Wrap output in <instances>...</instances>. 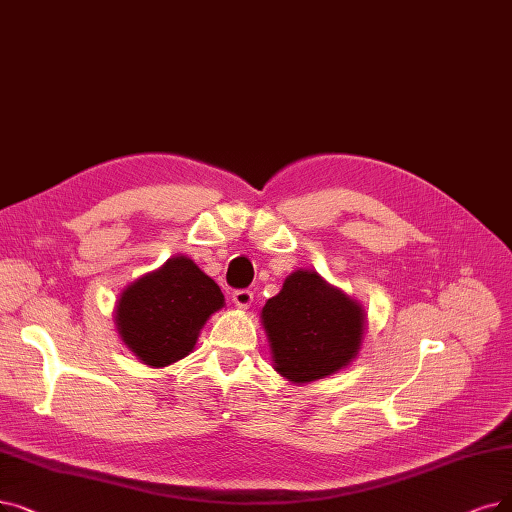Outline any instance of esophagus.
<instances>
[{"mask_svg":"<svg viewBox=\"0 0 512 512\" xmlns=\"http://www.w3.org/2000/svg\"><path fill=\"white\" fill-rule=\"evenodd\" d=\"M252 300H254V292L248 290V288L233 292V302L239 306V309H248V306L252 304Z\"/></svg>","mask_w":512,"mask_h":512,"instance_id":"obj_1","label":"esophagus"}]
</instances>
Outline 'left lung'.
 Masks as SVG:
<instances>
[{
	"label": "left lung",
	"instance_id": "obj_1",
	"mask_svg": "<svg viewBox=\"0 0 512 512\" xmlns=\"http://www.w3.org/2000/svg\"><path fill=\"white\" fill-rule=\"evenodd\" d=\"M275 370L292 382L336 374L359 351L365 330L357 302L327 285L317 273L296 271L262 309Z\"/></svg>",
	"mask_w": 512,
	"mask_h": 512
}]
</instances>
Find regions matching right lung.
<instances>
[{
    "instance_id": "1",
    "label": "right lung",
    "mask_w": 512,
    "mask_h": 512,
    "mask_svg": "<svg viewBox=\"0 0 512 512\" xmlns=\"http://www.w3.org/2000/svg\"><path fill=\"white\" fill-rule=\"evenodd\" d=\"M222 306L218 285L193 260L176 256L121 294L115 321L140 361L163 367L193 351L203 323Z\"/></svg>"
}]
</instances>
